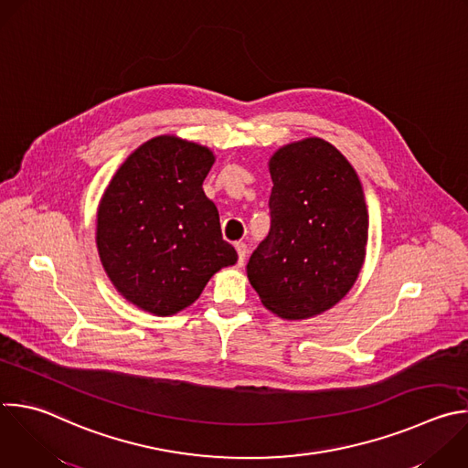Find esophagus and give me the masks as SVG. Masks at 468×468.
Wrapping results in <instances>:
<instances>
[{"label":"esophagus","instance_id":"obj_1","mask_svg":"<svg viewBox=\"0 0 468 468\" xmlns=\"http://www.w3.org/2000/svg\"><path fill=\"white\" fill-rule=\"evenodd\" d=\"M235 248H237V253H239V264L242 266V264H244V261H246L248 246H246V242H237V244H235Z\"/></svg>","mask_w":468,"mask_h":468}]
</instances>
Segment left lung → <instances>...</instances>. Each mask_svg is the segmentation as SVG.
Segmentation results:
<instances>
[{
	"instance_id": "8db88e82",
	"label": "left lung",
	"mask_w": 468,
	"mask_h": 468,
	"mask_svg": "<svg viewBox=\"0 0 468 468\" xmlns=\"http://www.w3.org/2000/svg\"><path fill=\"white\" fill-rule=\"evenodd\" d=\"M270 231L248 279L284 320L318 316L355 284L367 244L362 184L344 154L320 137L284 144L270 160Z\"/></svg>"
}]
</instances>
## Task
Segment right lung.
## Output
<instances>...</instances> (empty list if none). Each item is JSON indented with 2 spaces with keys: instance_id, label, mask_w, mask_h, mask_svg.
Returning a JSON list of instances; mask_svg holds the SVG:
<instances>
[{
  "instance_id": "1",
  "label": "right lung",
  "mask_w": 468,
  "mask_h": 468,
  "mask_svg": "<svg viewBox=\"0 0 468 468\" xmlns=\"http://www.w3.org/2000/svg\"><path fill=\"white\" fill-rule=\"evenodd\" d=\"M213 164L207 146L158 135L128 155L101 198V262L121 295L150 314L180 313L237 262L202 189Z\"/></svg>"
}]
</instances>
